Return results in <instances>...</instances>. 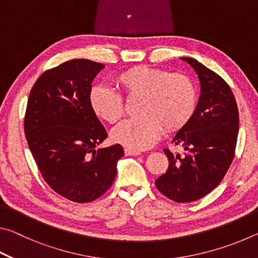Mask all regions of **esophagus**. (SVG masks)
I'll return each mask as SVG.
<instances>
[{
  "instance_id": "obj_1",
  "label": "esophagus",
  "mask_w": 258,
  "mask_h": 258,
  "mask_svg": "<svg viewBox=\"0 0 258 258\" xmlns=\"http://www.w3.org/2000/svg\"><path fill=\"white\" fill-rule=\"evenodd\" d=\"M125 154L127 156H139V155H141V152L138 150H133V149H128V148H125Z\"/></svg>"
}]
</instances>
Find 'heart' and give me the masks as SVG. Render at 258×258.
Here are the masks:
<instances>
[{
	"label": "heart",
	"mask_w": 258,
	"mask_h": 258,
	"mask_svg": "<svg viewBox=\"0 0 258 258\" xmlns=\"http://www.w3.org/2000/svg\"><path fill=\"white\" fill-rule=\"evenodd\" d=\"M116 83L127 97L139 95L135 112L112 131L115 142L133 150H145L158 139L161 126L174 132L191 119L197 95L189 77L163 69L137 66L119 74ZM90 106L100 119L115 124L124 115L123 99L107 86L90 92Z\"/></svg>",
	"instance_id": "heart-1"
}]
</instances>
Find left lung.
<instances>
[{"mask_svg":"<svg viewBox=\"0 0 258 258\" xmlns=\"http://www.w3.org/2000/svg\"><path fill=\"white\" fill-rule=\"evenodd\" d=\"M181 60L198 75L200 95L191 119L173 139L184 155L164 149L169 164L156 186L174 202L191 203L215 189L228 172L237 146L239 112L223 78L194 58Z\"/></svg>","mask_w":258,"mask_h":258,"instance_id":"8db88e82","label":"left lung"}]
</instances>
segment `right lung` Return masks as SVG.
Segmentation results:
<instances>
[{"label": "right lung", "instance_id": "right-lung-1", "mask_svg": "<svg viewBox=\"0 0 258 258\" xmlns=\"http://www.w3.org/2000/svg\"><path fill=\"white\" fill-rule=\"evenodd\" d=\"M103 63L74 59L38 77L29 93L25 135L42 176L56 194L89 203L111 186L123 147H97L107 138L90 106Z\"/></svg>", "mask_w": 258, "mask_h": 258}]
</instances>
